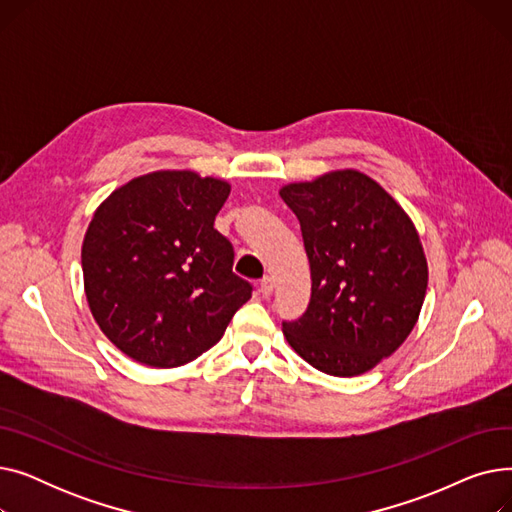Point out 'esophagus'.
Instances as JSON below:
<instances>
[{
  "mask_svg": "<svg viewBox=\"0 0 512 512\" xmlns=\"http://www.w3.org/2000/svg\"><path fill=\"white\" fill-rule=\"evenodd\" d=\"M259 292H261L263 299H270L272 292H274V280L272 278H263L259 282Z\"/></svg>",
  "mask_w": 512,
  "mask_h": 512,
  "instance_id": "1",
  "label": "esophagus"
}]
</instances>
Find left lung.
Wrapping results in <instances>:
<instances>
[{
	"instance_id": "8db88e82",
	"label": "left lung",
	"mask_w": 512,
	"mask_h": 512,
	"mask_svg": "<svg viewBox=\"0 0 512 512\" xmlns=\"http://www.w3.org/2000/svg\"><path fill=\"white\" fill-rule=\"evenodd\" d=\"M280 197L294 211L311 267L303 317L284 321L294 353L336 378L390 357L415 328L427 261L409 215L357 170L292 182Z\"/></svg>"
}]
</instances>
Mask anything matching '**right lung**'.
Masks as SVG:
<instances>
[{"label": "right lung", "mask_w": 512, "mask_h": 512, "mask_svg": "<svg viewBox=\"0 0 512 512\" xmlns=\"http://www.w3.org/2000/svg\"><path fill=\"white\" fill-rule=\"evenodd\" d=\"M230 195L220 178L159 170L107 197L83 240L89 309L120 351L180 367L224 336L253 286L232 272L234 249L213 228Z\"/></svg>", "instance_id": "right-lung-1"}]
</instances>
